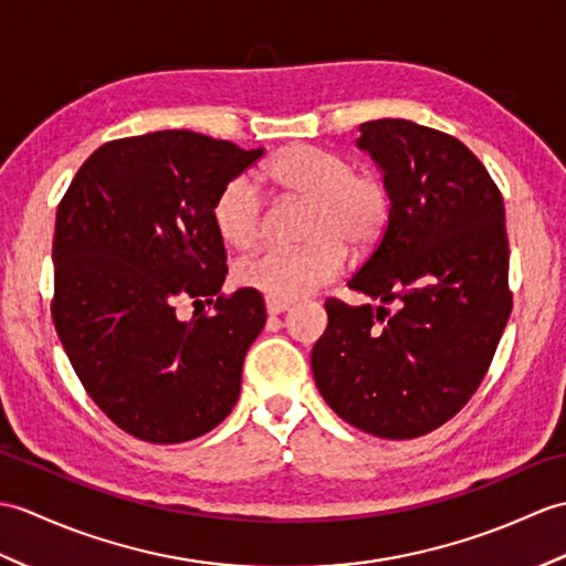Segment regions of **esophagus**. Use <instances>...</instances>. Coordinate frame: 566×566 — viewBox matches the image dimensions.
Segmentation results:
<instances>
[{
    "label": "esophagus",
    "instance_id": "esophagus-1",
    "mask_svg": "<svg viewBox=\"0 0 566 566\" xmlns=\"http://www.w3.org/2000/svg\"><path fill=\"white\" fill-rule=\"evenodd\" d=\"M265 308H268L270 315H280V313L292 308V304H289V301H280V298H270V296H268V298H265Z\"/></svg>",
    "mask_w": 566,
    "mask_h": 566
}]
</instances>
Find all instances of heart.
Returning <instances> with one entry per match:
<instances>
[{"instance_id":"1","label":"heart","mask_w":566,"mask_h":566,"mask_svg":"<svg viewBox=\"0 0 566 566\" xmlns=\"http://www.w3.org/2000/svg\"><path fill=\"white\" fill-rule=\"evenodd\" d=\"M262 176L286 197L306 200L301 248H268L245 258L235 277L248 289L270 298H298L315 286L335 280L345 265V247L354 253L374 248L390 219L386 182L313 144H289L268 161ZM262 205L245 176H235L217 192L212 223L223 243L251 248L260 235Z\"/></svg>"}]
</instances>
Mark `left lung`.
Instances as JSON below:
<instances>
[{
    "instance_id": "left-lung-1",
    "label": "left lung",
    "mask_w": 566,
    "mask_h": 566,
    "mask_svg": "<svg viewBox=\"0 0 566 566\" xmlns=\"http://www.w3.org/2000/svg\"><path fill=\"white\" fill-rule=\"evenodd\" d=\"M384 170L390 219L349 289L327 298L311 352L323 400L380 439H417L461 412L511 313L502 192L463 142L412 120L359 125Z\"/></svg>"
}]
</instances>
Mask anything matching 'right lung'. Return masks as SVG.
Masks as SVG:
<instances>
[{
  "instance_id": "1",
  "label": "right lung",
  "mask_w": 566,
  "mask_h": 566,
  "mask_svg": "<svg viewBox=\"0 0 566 566\" xmlns=\"http://www.w3.org/2000/svg\"><path fill=\"white\" fill-rule=\"evenodd\" d=\"M260 156L190 129L113 139L57 207L52 323L91 400L135 439H197L239 400L268 313L255 289L221 294L227 251L212 205ZM182 297L216 311L180 322Z\"/></svg>"
}]
</instances>
